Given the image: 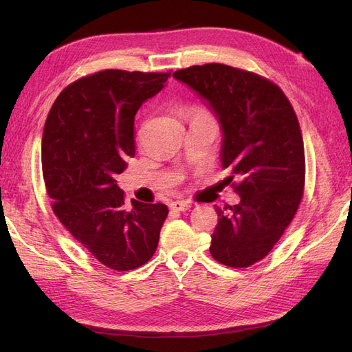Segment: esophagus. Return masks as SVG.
I'll list each match as a JSON object with an SVG mask.
<instances>
[{"label":"esophagus","mask_w":352,"mask_h":352,"mask_svg":"<svg viewBox=\"0 0 352 352\" xmlns=\"http://www.w3.org/2000/svg\"><path fill=\"white\" fill-rule=\"evenodd\" d=\"M190 207H192V202H189V201H173V202H170V208L176 210V211H186Z\"/></svg>","instance_id":"esophagus-1"}]
</instances>
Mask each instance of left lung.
I'll use <instances>...</instances> for the list:
<instances>
[{"instance_id": "obj_1", "label": "left lung", "mask_w": 352, "mask_h": 352, "mask_svg": "<svg viewBox=\"0 0 352 352\" xmlns=\"http://www.w3.org/2000/svg\"><path fill=\"white\" fill-rule=\"evenodd\" d=\"M206 98L223 129L221 167L229 168L236 206L216 208L212 258L228 267H250L267 255L301 204L305 155L292 104L267 78L220 63L173 73Z\"/></svg>"}]
</instances>
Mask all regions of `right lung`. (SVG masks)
I'll return each mask as SVG.
<instances>
[{
    "label": "right lung",
    "instance_id": "1",
    "mask_svg": "<svg viewBox=\"0 0 352 352\" xmlns=\"http://www.w3.org/2000/svg\"><path fill=\"white\" fill-rule=\"evenodd\" d=\"M167 73L101 70L70 83L42 133V175L51 207L70 235L105 267L127 272L154 255L166 204L126 206L116 176L135 155V114Z\"/></svg>",
    "mask_w": 352,
    "mask_h": 352
}]
</instances>
